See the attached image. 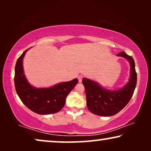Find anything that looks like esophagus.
Segmentation results:
<instances>
[{
	"instance_id": "esophagus-1",
	"label": "esophagus",
	"mask_w": 151,
	"mask_h": 151,
	"mask_svg": "<svg viewBox=\"0 0 151 151\" xmlns=\"http://www.w3.org/2000/svg\"><path fill=\"white\" fill-rule=\"evenodd\" d=\"M78 81H79V82H81L82 80V78H83V76H78Z\"/></svg>"
}]
</instances>
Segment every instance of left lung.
Here are the masks:
<instances>
[{"mask_svg":"<svg viewBox=\"0 0 151 151\" xmlns=\"http://www.w3.org/2000/svg\"><path fill=\"white\" fill-rule=\"evenodd\" d=\"M127 58L131 65V76L129 82L124 87L117 91H108L101 87L92 80L83 78L86 98V106L88 110L100 116H112L124 108L133 96L137 84V73L135 62L132 56L124 51L117 54Z\"/></svg>","mask_w":151,"mask_h":151,"instance_id":"left-lung-1","label":"left lung"}]
</instances>
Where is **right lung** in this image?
<instances>
[{"mask_svg": "<svg viewBox=\"0 0 151 151\" xmlns=\"http://www.w3.org/2000/svg\"><path fill=\"white\" fill-rule=\"evenodd\" d=\"M27 50L18 58L15 67L14 84L22 102L33 112L40 115L58 112L65 104L66 98L75 87L78 80L62 82L50 88H36L27 81L22 69V59Z\"/></svg>", "mask_w": 151, "mask_h": 151, "instance_id": "1", "label": "right lung"}]
</instances>
